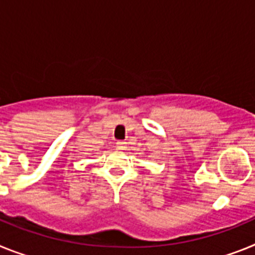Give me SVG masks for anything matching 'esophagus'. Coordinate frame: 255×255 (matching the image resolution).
<instances>
[{
	"label": "esophagus",
	"mask_w": 255,
	"mask_h": 255,
	"mask_svg": "<svg viewBox=\"0 0 255 255\" xmlns=\"http://www.w3.org/2000/svg\"><path fill=\"white\" fill-rule=\"evenodd\" d=\"M126 147H127V142H125V141H118L117 142V149L118 150H126Z\"/></svg>",
	"instance_id": "1"
}]
</instances>
